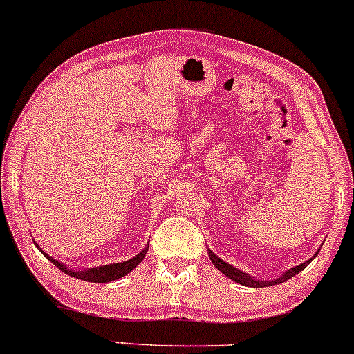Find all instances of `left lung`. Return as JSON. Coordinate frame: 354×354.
<instances>
[{"label":"left lung","mask_w":354,"mask_h":354,"mask_svg":"<svg viewBox=\"0 0 354 354\" xmlns=\"http://www.w3.org/2000/svg\"><path fill=\"white\" fill-rule=\"evenodd\" d=\"M316 256H317V252L311 257V259H315ZM209 257H210V261H212V264L216 266V268L219 269L222 274H225V276H227L229 279L236 281V283H239L242 286H249V288H266V286L281 284V283H284V281H288V279H291V277H295L297 272L303 271L306 266L311 263V259L306 261V263L296 266V268L289 269V271H286L283 276L277 277V279H274V281H259V279H252V277L248 276V274H245V272H242V271H239V269L232 268V266H230V264L224 263V261L219 259V257H217L216 254H212V251H209Z\"/></svg>","instance_id":"left-lung-1"}]
</instances>
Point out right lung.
Segmentation results:
<instances>
[{
	"mask_svg": "<svg viewBox=\"0 0 354 354\" xmlns=\"http://www.w3.org/2000/svg\"><path fill=\"white\" fill-rule=\"evenodd\" d=\"M145 254H147V248L140 254H137V256L132 257V259L124 261V263L100 266V268H91V269H86V271H77V272L71 271V269H68V268H65L62 263H58V261H55L53 257H50L48 254H45V256L48 257V261H51V263L57 266L59 271L68 274V276L77 277V279L88 281V283H110V281L120 279V277L127 276V274L132 271L135 266H137L138 263H142V259L145 257Z\"/></svg>",
	"mask_w": 354,
	"mask_h": 354,
	"instance_id": "obj_1",
	"label": "right lung"
}]
</instances>
